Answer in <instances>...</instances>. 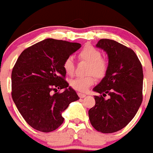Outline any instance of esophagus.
Returning a JSON list of instances; mask_svg holds the SVG:
<instances>
[{
	"instance_id": "34e87169",
	"label": "esophagus",
	"mask_w": 153,
	"mask_h": 153,
	"mask_svg": "<svg viewBox=\"0 0 153 153\" xmlns=\"http://www.w3.org/2000/svg\"><path fill=\"white\" fill-rule=\"evenodd\" d=\"M86 96H87L86 94L80 93V92H79V93H78V96H79V97H80V98H84Z\"/></svg>"
}]
</instances>
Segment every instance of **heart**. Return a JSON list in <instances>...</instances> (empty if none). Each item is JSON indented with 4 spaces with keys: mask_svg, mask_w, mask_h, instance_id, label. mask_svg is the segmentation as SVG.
<instances>
[{
    "mask_svg": "<svg viewBox=\"0 0 153 153\" xmlns=\"http://www.w3.org/2000/svg\"><path fill=\"white\" fill-rule=\"evenodd\" d=\"M80 60L86 61L89 63L88 73H93L99 78L103 77L107 73L108 63L107 60L102 58V53L95 46L87 45L78 53ZM63 69L68 75H73L75 69V65L73 57H68L63 62ZM95 82L94 75L76 77L70 81V85L73 89L78 91L85 92Z\"/></svg>",
    "mask_w": 153,
    "mask_h": 153,
    "instance_id": "obj_1",
    "label": "heart"
}]
</instances>
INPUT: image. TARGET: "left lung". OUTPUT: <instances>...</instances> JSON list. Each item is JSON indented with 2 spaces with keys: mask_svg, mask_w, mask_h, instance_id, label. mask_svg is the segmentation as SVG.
Here are the masks:
<instances>
[{
  "mask_svg": "<svg viewBox=\"0 0 153 153\" xmlns=\"http://www.w3.org/2000/svg\"><path fill=\"white\" fill-rule=\"evenodd\" d=\"M96 46L107 52L109 63L105 77L93 88L100 95L95 96L89 119L97 131L111 134L126 126L142 102V65L132 49L114 40L102 39Z\"/></svg>",
  "mask_w": 153,
  "mask_h": 153,
  "instance_id": "left-lung-1",
  "label": "left lung"
}]
</instances>
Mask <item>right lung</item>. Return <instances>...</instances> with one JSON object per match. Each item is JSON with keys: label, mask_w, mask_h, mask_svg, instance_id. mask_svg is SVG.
I'll list each match as a JSON object with an SVG mask.
<instances>
[{"label": "right lung", "mask_w": 153, "mask_h": 153, "mask_svg": "<svg viewBox=\"0 0 153 153\" xmlns=\"http://www.w3.org/2000/svg\"><path fill=\"white\" fill-rule=\"evenodd\" d=\"M77 42L46 39L25 49L12 72V97L27 123L49 133L64 122L62 113L80 98L65 80L63 62L80 47ZM65 88L63 93L58 89Z\"/></svg>", "instance_id": "add662e5"}]
</instances>
